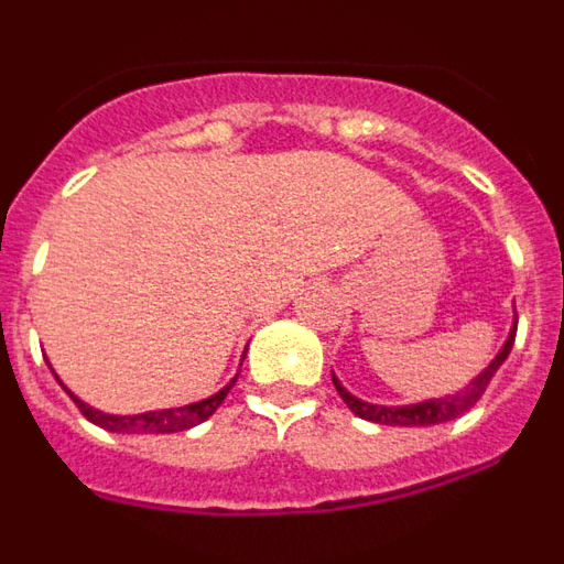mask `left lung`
I'll use <instances>...</instances> for the list:
<instances>
[{"instance_id":"obj_1","label":"left lung","mask_w":564,"mask_h":564,"mask_svg":"<svg viewBox=\"0 0 564 564\" xmlns=\"http://www.w3.org/2000/svg\"><path fill=\"white\" fill-rule=\"evenodd\" d=\"M514 336H517V316H514V327H511V333H508L500 352L491 358V364H488L480 376L471 378V381H468L460 392H455V395L430 398V401H421V403H403V406H383V403L361 401V398H356L352 392H347L336 376H333V383H336L341 401L350 406V412H356V415L364 417V421L381 423V426H432V423L455 421V417H460L463 412H468L477 401H480L488 381L495 378V372L500 370L502 361H506L508 352H511V347H514Z\"/></svg>"}]
</instances>
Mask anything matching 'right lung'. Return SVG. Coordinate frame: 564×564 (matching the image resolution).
Wrapping results in <instances>:
<instances>
[{"mask_svg":"<svg viewBox=\"0 0 564 564\" xmlns=\"http://www.w3.org/2000/svg\"><path fill=\"white\" fill-rule=\"evenodd\" d=\"M237 376H234L220 392H214L212 398L186 403V406H169V410L138 412V415H109V412L96 410V406H89V403H84L82 398L73 395V392H69L67 387L58 381V376H56V381L62 383L64 390L69 392V398L78 403V410L84 412V417L96 423V426H101V430L118 432V435H172V432H186V430H192V426H197V423L208 421V417L217 412V406L226 401V395L231 392L234 383H237Z\"/></svg>","mask_w":564,"mask_h":564,"instance_id":"add662e5","label":"right lung"}]
</instances>
